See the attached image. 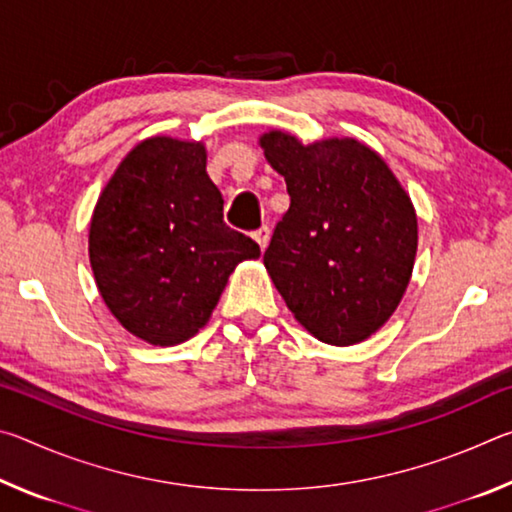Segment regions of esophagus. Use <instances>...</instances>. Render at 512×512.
Here are the masks:
<instances>
[{
    "label": "esophagus",
    "mask_w": 512,
    "mask_h": 512,
    "mask_svg": "<svg viewBox=\"0 0 512 512\" xmlns=\"http://www.w3.org/2000/svg\"><path fill=\"white\" fill-rule=\"evenodd\" d=\"M253 237H255V241L259 244V248H266V244H268V239H271V228H268V225H262V228H257L255 232H253Z\"/></svg>",
    "instance_id": "34e87169"
}]
</instances>
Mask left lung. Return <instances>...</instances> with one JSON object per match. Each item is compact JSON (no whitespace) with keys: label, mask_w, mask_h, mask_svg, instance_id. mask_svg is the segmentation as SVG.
Instances as JSON below:
<instances>
[{"label":"left lung","mask_w":512,"mask_h":512,"mask_svg":"<svg viewBox=\"0 0 512 512\" xmlns=\"http://www.w3.org/2000/svg\"><path fill=\"white\" fill-rule=\"evenodd\" d=\"M262 146L291 198L264 250L275 289L318 341L368 339L400 305L413 271L411 198L386 162L354 140L302 146L273 131Z\"/></svg>","instance_id":"1"}]
</instances>
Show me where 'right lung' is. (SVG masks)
Masks as SVG:
<instances>
[{
	"label": "right lung",
	"mask_w": 512,
	"mask_h": 512,
	"mask_svg": "<svg viewBox=\"0 0 512 512\" xmlns=\"http://www.w3.org/2000/svg\"><path fill=\"white\" fill-rule=\"evenodd\" d=\"M257 257V241L223 221V196L198 142L137 144L94 207L90 264L101 298L153 345L192 339L235 266Z\"/></svg>",
	"instance_id": "1"
}]
</instances>
